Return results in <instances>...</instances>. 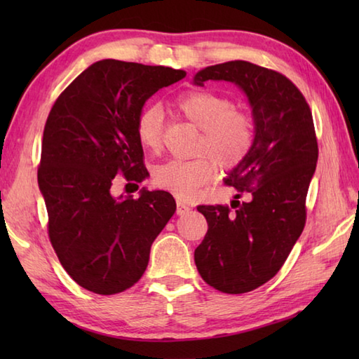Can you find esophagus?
Here are the masks:
<instances>
[{"mask_svg":"<svg viewBox=\"0 0 359 359\" xmlns=\"http://www.w3.org/2000/svg\"><path fill=\"white\" fill-rule=\"evenodd\" d=\"M191 210H193L191 207H188V205H185L184 202L177 201V215H179V216H185V215H188V212L191 211Z\"/></svg>","mask_w":359,"mask_h":359,"instance_id":"34e87169","label":"esophagus"}]
</instances>
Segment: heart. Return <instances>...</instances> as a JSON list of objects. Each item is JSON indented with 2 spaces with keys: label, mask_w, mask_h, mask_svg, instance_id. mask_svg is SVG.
<instances>
[{
  "label": "heart",
  "mask_w": 359,
  "mask_h": 359,
  "mask_svg": "<svg viewBox=\"0 0 359 359\" xmlns=\"http://www.w3.org/2000/svg\"><path fill=\"white\" fill-rule=\"evenodd\" d=\"M177 109L202 129L193 160H170L152 174L154 185L180 199H188L212 179L219 170H233L255 144V123L248 114L234 108L225 95L211 90H188L175 102ZM135 135L149 152L162 148L163 112L158 104H147L135 118Z\"/></svg>",
  "instance_id": "1"
}]
</instances>
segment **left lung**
Masks as SVG:
<instances>
[{"label":"left lung","mask_w":359,"mask_h":359,"mask_svg":"<svg viewBox=\"0 0 359 359\" xmlns=\"http://www.w3.org/2000/svg\"><path fill=\"white\" fill-rule=\"evenodd\" d=\"M233 81L253 108L255 144L228 174L239 199L199 205L208 231L194 251L202 279L222 293L241 294L264 285L284 265L307 219V191L318 162L310 106L292 80L278 71L234 60L208 66L194 83Z\"/></svg>","instance_id":"1"}]
</instances>
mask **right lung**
Listing matches in <instances>:
<instances>
[{
	"label": "right lung",
	"mask_w": 359,
	"mask_h": 359,
	"mask_svg": "<svg viewBox=\"0 0 359 359\" xmlns=\"http://www.w3.org/2000/svg\"><path fill=\"white\" fill-rule=\"evenodd\" d=\"M165 66L102 60L83 71L46 120L38 185L60 264L83 288L116 294L148 266L149 251L175 211L166 191L114 199L116 175H147L135 118L158 89L185 79Z\"/></svg>",
	"instance_id": "right-lung-1"
}]
</instances>
